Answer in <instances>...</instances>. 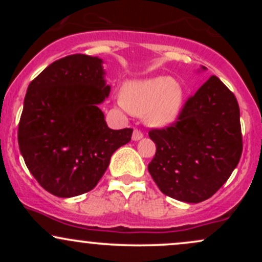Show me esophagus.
Returning a JSON list of instances; mask_svg holds the SVG:
<instances>
[{
  "instance_id": "34e87169",
  "label": "esophagus",
  "mask_w": 262,
  "mask_h": 262,
  "mask_svg": "<svg viewBox=\"0 0 262 262\" xmlns=\"http://www.w3.org/2000/svg\"><path fill=\"white\" fill-rule=\"evenodd\" d=\"M143 137H144L143 133H141L140 130H138V129H135V130L133 132V135H132V139H133L134 141H138V140H140Z\"/></svg>"
}]
</instances>
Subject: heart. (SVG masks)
<instances>
[{
  "label": "heart",
  "instance_id": "obj_1",
  "mask_svg": "<svg viewBox=\"0 0 262 262\" xmlns=\"http://www.w3.org/2000/svg\"><path fill=\"white\" fill-rule=\"evenodd\" d=\"M185 91L170 76L130 81L119 100L122 108L137 116H145L151 127H166L175 122L183 106Z\"/></svg>",
  "mask_w": 262,
  "mask_h": 262
}]
</instances>
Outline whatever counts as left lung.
<instances>
[{"label": "left lung", "instance_id": "obj_1", "mask_svg": "<svg viewBox=\"0 0 262 262\" xmlns=\"http://www.w3.org/2000/svg\"><path fill=\"white\" fill-rule=\"evenodd\" d=\"M149 137L156 152L148 170L162 193L186 203L208 200L227 182L242 156L235 96L217 76H210L186 102L179 121L151 129Z\"/></svg>", "mask_w": 262, "mask_h": 262}]
</instances>
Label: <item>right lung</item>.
<instances>
[{
  "label": "right lung",
  "mask_w": 262,
  "mask_h": 262,
  "mask_svg": "<svg viewBox=\"0 0 262 262\" xmlns=\"http://www.w3.org/2000/svg\"><path fill=\"white\" fill-rule=\"evenodd\" d=\"M103 60L75 54L56 60L29 83L18 125L25 162L49 193L69 198L95 188L133 129L108 128L98 107L110 96Z\"/></svg>",
  "instance_id": "obj_1"
}]
</instances>
